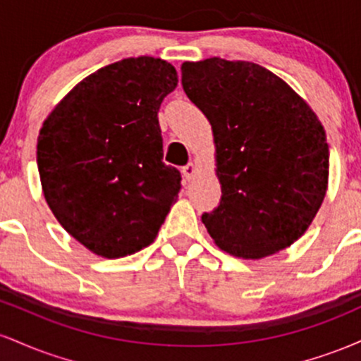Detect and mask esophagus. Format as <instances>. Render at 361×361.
<instances>
[{"label": "esophagus", "mask_w": 361, "mask_h": 361, "mask_svg": "<svg viewBox=\"0 0 361 361\" xmlns=\"http://www.w3.org/2000/svg\"><path fill=\"white\" fill-rule=\"evenodd\" d=\"M181 173H183L185 180L190 181V180H193L195 173H197V168H195L193 163H188V164H186V166L181 168Z\"/></svg>", "instance_id": "obj_1"}]
</instances>
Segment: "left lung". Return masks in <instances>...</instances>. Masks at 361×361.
I'll list each match as a JSON object with an SVG mask.
<instances>
[{
	"label": "left lung",
	"mask_w": 361,
	"mask_h": 361,
	"mask_svg": "<svg viewBox=\"0 0 361 361\" xmlns=\"http://www.w3.org/2000/svg\"><path fill=\"white\" fill-rule=\"evenodd\" d=\"M186 97L212 126L221 205L202 215L219 247L258 259L307 231L326 195L324 127L283 80L246 61L183 62Z\"/></svg>",
	"instance_id": "1"
}]
</instances>
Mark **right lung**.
Listing matches in <instances>:
<instances>
[{"mask_svg": "<svg viewBox=\"0 0 361 361\" xmlns=\"http://www.w3.org/2000/svg\"><path fill=\"white\" fill-rule=\"evenodd\" d=\"M176 85L169 62L128 57L74 86L40 128L45 200L61 226L103 258L149 246L176 202L181 175L163 163L157 120Z\"/></svg>", "mask_w": 361, "mask_h": 361, "instance_id": "obj_1", "label": "right lung"}]
</instances>
